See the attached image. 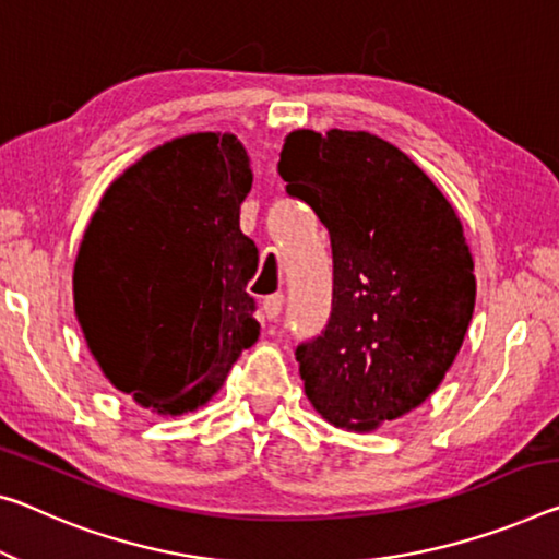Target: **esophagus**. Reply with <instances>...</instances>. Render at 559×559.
Returning <instances> with one entry per match:
<instances>
[{
	"label": "esophagus",
	"mask_w": 559,
	"mask_h": 559,
	"mask_svg": "<svg viewBox=\"0 0 559 559\" xmlns=\"http://www.w3.org/2000/svg\"><path fill=\"white\" fill-rule=\"evenodd\" d=\"M281 308H283V294H271L263 298V313L269 321H276L281 316Z\"/></svg>",
	"instance_id": "34e87169"
}]
</instances>
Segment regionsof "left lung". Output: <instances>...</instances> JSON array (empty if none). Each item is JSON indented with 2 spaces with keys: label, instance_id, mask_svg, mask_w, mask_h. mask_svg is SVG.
I'll return each instance as SVG.
<instances>
[{
  "label": "left lung",
  "instance_id": "8db88e82",
  "mask_svg": "<svg viewBox=\"0 0 559 559\" xmlns=\"http://www.w3.org/2000/svg\"><path fill=\"white\" fill-rule=\"evenodd\" d=\"M278 174L333 253L331 316L296 348L306 395L338 428L373 430L436 393L463 345L475 308L463 226L436 183L368 131H294Z\"/></svg>",
  "mask_w": 559,
  "mask_h": 559
}]
</instances>
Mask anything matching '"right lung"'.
I'll use <instances>...</instances> for the list:
<instances>
[{
  "mask_svg": "<svg viewBox=\"0 0 559 559\" xmlns=\"http://www.w3.org/2000/svg\"><path fill=\"white\" fill-rule=\"evenodd\" d=\"M251 166L231 134H189L141 156L92 216L74 308L123 395L179 415L209 401L259 341L246 283L259 248L238 226Z\"/></svg>",
  "mask_w": 559,
  "mask_h": 559,
  "instance_id": "obj_1",
  "label": "right lung"
}]
</instances>
